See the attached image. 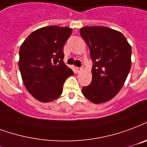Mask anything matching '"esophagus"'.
<instances>
[{
    "label": "esophagus",
    "mask_w": 147,
    "mask_h": 147,
    "mask_svg": "<svg viewBox=\"0 0 147 147\" xmlns=\"http://www.w3.org/2000/svg\"><path fill=\"white\" fill-rule=\"evenodd\" d=\"M76 71H77V72H79V71H82V68H79V67H77V68H76Z\"/></svg>",
    "instance_id": "obj_1"
}]
</instances>
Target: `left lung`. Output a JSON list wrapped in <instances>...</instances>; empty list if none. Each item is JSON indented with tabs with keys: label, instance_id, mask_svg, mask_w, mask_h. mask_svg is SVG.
<instances>
[{
	"label": "left lung",
	"instance_id": "8db88e82",
	"mask_svg": "<svg viewBox=\"0 0 147 147\" xmlns=\"http://www.w3.org/2000/svg\"><path fill=\"white\" fill-rule=\"evenodd\" d=\"M80 35L93 62L92 82L82 87L86 98L94 104L109 101L120 91L131 68V48L122 33L105 26H85Z\"/></svg>",
	"mask_w": 147,
	"mask_h": 147
}]
</instances>
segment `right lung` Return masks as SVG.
<instances>
[{"label":"right lung","instance_id":"1","mask_svg":"<svg viewBox=\"0 0 147 147\" xmlns=\"http://www.w3.org/2000/svg\"><path fill=\"white\" fill-rule=\"evenodd\" d=\"M72 29L51 26L32 32L19 50L18 67L26 90L43 103L58 98L72 70L63 61L64 45Z\"/></svg>","mask_w":147,"mask_h":147}]
</instances>
